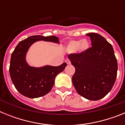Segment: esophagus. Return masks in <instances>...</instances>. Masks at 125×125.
I'll return each instance as SVG.
<instances>
[{"label":"esophagus","instance_id":"1","mask_svg":"<svg viewBox=\"0 0 125 125\" xmlns=\"http://www.w3.org/2000/svg\"><path fill=\"white\" fill-rule=\"evenodd\" d=\"M66 63H67V64H71V61H70V60H69V59H66Z\"/></svg>","mask_w":125,"mask_h":125}]
</instances>
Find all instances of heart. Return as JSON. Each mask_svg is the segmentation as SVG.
<instances>
[{"label":"heart","instance_id":"obj_1","mask_svg":"<svg viewBox=\"0 0 125 125\" xmlns=\"http://www.w3.org/2000/svg\"><path fill=\"white\" fill-rule=\"evenodd\" d=\"M89 47V43L88 41L83 40L72 41L69 42L68 46V49L71 52H76L78 49L85 51L88 49Z\"/></svg>","mask_w":125,"mask_h":125}]
</instances>
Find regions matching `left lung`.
Returning a JSON list of instances; mask_svg holds the SVG:
<instances>
[{
  "instance_id": "left-lung-1",
  "label": "left lung",
  "mask_w": 125,
  "mask_h": 125,
  "mask_svg": "<svg viewBox=\"0 0 125 125\" xmlns=\"http://www.w3.org/2000/svg\"><path fill=\"white\" fill-rule=\"evenodd\" d=\"M91 46L80 53H73L68 58L75 68L73 84L79 95L96 101L112 89L117 76L118 63L110 43L100 34H86Z\"/></svg>"
}]
</instances>
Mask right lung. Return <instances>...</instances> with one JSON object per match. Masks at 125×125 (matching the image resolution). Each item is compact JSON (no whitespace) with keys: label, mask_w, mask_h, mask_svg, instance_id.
Instances as JSON below:
<instances>
[{"label":"right lung","mask_w":125,"mask_h":125,"mask_svg":"<svg viewBox=\"0 0 125 125\" xmlns=\"http://www.w3.org/2000/svg\"><path fill=\"white\" fill-rule=\"evenodd\" d=\"M38 41L59 43V38L54 36H31L17 44L12 53L10 62L9 73L14 86L21 94L30 98L47 94L54 86L56 76L67 66L66 62L59 66L42 68L29 66L25 61V54L30 46Z\"/></svg>","instance_id":"obj_1"}]
</instances>
